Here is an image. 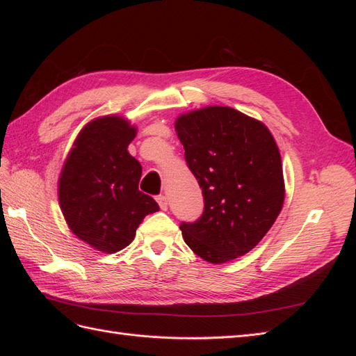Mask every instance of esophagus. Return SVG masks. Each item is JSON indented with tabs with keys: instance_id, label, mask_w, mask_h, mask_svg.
<instances>
[{
	"instance_id": "1",
	"label": "esophagus",
	"mask_w": 356,
	"mask_h": 356,
	"mask_svg": "<svg viewBox=\"0 0 356 356\" xmlns=\"http://www.w3.org/2000/svg\"><path fill=\"white\" fill-rule=\"evenodd\" d=\"M157 203H159V207H160V209L161 211H166L168 209V197L166 196H157Z\"/></svg>"
}]
</instances>
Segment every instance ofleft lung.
Instances as JSON below:
<instances>
[{"instance_id": "1", "label": "left lung", "mask_w": 356, "mask_h": 356, "mask_svg": "<svg viewBox=\"0 0 356 356\" xmlns=\"http://www.w3.org/2000/svg\"><path fill=\"white\" fill-rule=\"evenodd\" d=\"M175 131L203 195V213L179 229L213 264L250 252L270 230L285 197L282 161L270 131L230 106L182 114Z\"/></svg>"}]
</instances>
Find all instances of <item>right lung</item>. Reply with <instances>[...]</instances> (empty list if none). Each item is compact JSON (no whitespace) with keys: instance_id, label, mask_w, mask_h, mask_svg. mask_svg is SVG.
Listing matches in <instances>:
<instances>
[{"instance_id":"right-lung-1","label":"right lung","mask_w":356,"mask_h":356,"mask_svg":"<svg viewBox=\"0 0 356 356\" xmlns=\"http://www.w3.org/2000/svg\"><path fill=\"white\" fill-rule=\"evenodd\" d=\"M136 136L126 118L105 115L86 124L59 177V203L68 227L96 251L114 254L135 238L157 202L139 191L143 168L129 154Z\"/></svg>"}]
</instances>
